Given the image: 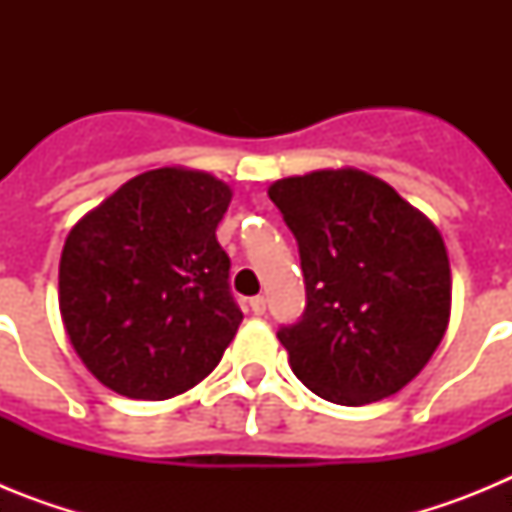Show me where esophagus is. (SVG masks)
Returning <instances> with one entry per match:
<instances>
[{
    "instance_id": "1",
    "label": "esophagus",
    "mask_w": 512,
    "mask_h": 512,
    "mask_svg": "<svg viewBox=\"0 0 512 512\" xmlns=\"http://www.w3.org/2000/svg\"><path fill=\"white\" fill-rule=\"evenodd\" d=\"M248 305H251V312L253 315H264L266 312V300L264 297H251V300H248Z\"/></svg>"
}]
</instances>
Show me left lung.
<instances>
[{"mask_svg":"<svg viewBox=\"0 0 512 512\" xmlns=\"http://www.w3.org/2000/svg\"><path fill=\"white\" fill-rule=\"evenodd\" d=\"M300 246L307 305L277 333L307 390L369 405L413 382L451 315L449 253L436 225L359 169L269 187Z\"/></svg>","mask_w":512,"mask_h":512,"instance_id":"left-lung-1","label":"left lung"}]
</instances>
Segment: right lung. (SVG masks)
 <instances>
[{
	"label": "right lung",
	"mask_w": 512,
	"mask_h": 512,
	"mask_svg": "<svg viewBox=\"0 0 512 512\" xmlns=\"http://www.w3.org/2000/svg\"><path fill=\"white\" fill-rule=\"evenodd\" d=\"M230 200L212 174L164 166L133 176L71 228L58 307L104 387L169 400L220 364L243 320L215 235Z\"/></svg>",
	"instance_id": "1"
}]
</instances>
